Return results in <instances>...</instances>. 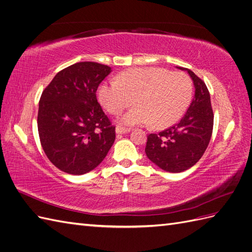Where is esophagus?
<instances>
[{
    "mask_svg": "<svg viewBox=\"0 0 252 252\" xmlns=\"http://www.w3.org/2000/svg\"><path fill=\"white\" fill-rule=\"evenodd\" d=\"M130 131V129L129 128H125V127H121V126H117L116 127V132L118 134H124V133H127Z\"/></svg>",
    "mask_w": 252,
    "mask_h": 252,
    "instance_id": "obj_1",
    "label": "esophagus"
}]
</instances>
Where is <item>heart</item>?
<instances>
[{
	"label": "heart",
	"mask_w": 252,
	"mask_h": 252,
	"mask_svg": "<svg viewBox=\"0 0 252 252\" xmlns=\"http://www.w3.org/2000/svg\"><path fill=\"white\" fill-rule=\"evenodd\" d=\"M191 95L192 83L187 74L156 67L128 69L98 88L100 102L110 113L121 112L134 100L136 107L120 118L129 126H168L183 116Z\"/></svg>",
	"instance_id": "obj_1"
}]
</instances>
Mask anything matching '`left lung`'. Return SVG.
<instances>
[{
	"instance_id": "8db88e82",
	"label": "left lung",
	"mask_w": 252,
	"mask_h": 252,
	"mask_svg": "<svg viewBox=\"0 0 252 252\" xmlns=\"http://www.w3.org/2000/svg\"><path fill=\"white\" fill-rule=\"evenodd\" d=\"M194 97L178 124L147 136L145 152L152 163L168 172H182L192 167L207 149L213 128L210 94L205 83L190 69Z\"/></svg>"
}]
</instances>
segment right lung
Here are the masks:
<instances>
[{"label":"right lung","mask_w":252,"mask_h":252,"mask_svg":"<svg viewBox=\"0 0 252 252\" xmlns=\"http://www.w3.org/2000/svg\"><path fill=\"white\" fill-rule=\"evenodd\" d=\"M107 65L75 63L61 70L44 89L37 130L45 155L57 168L80 175L94 170L116 140V127L96 100Z\"/></svg>","instance_id":"add662e5"}]
</instances>
